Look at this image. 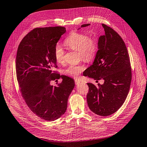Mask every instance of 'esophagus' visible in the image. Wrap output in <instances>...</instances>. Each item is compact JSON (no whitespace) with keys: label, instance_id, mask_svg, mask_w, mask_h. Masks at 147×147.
<instances>
[{"label":"esophagus","instance_id":"esophagus-1","mask_svg":"<svg viewBox=\"0 0 147 147\" xmlns=\"http://www.w3.org/2000/svg\"><path fill=\"white\" fill-rule=\"evenodd\" d=\"M81 83V81H80L79 80H75V85H79Z\"/></svg>","mask_w":147,"mask_h":147}]
</instances>
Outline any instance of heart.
<instances>
[{"label": "heart", "instance_id": "heart-1", "mask_svg": "<svg viewBox=\"0 0 147 147\" xmlns=\"http://www.w3.org/2000/svg\"><path fill=\"white\" fill-rule=\"evenodd\" d=\"M65 43L69 49L78 51L79 58L86 62L92 61L98 52V41L91 35L84 33L74 32L65 40ZM65 51L60 45H56L54 49V56L56 61L62 64L65 62ZM85 69L83 64L70 65L63 71L64 75L77 78Z\"/></svg>", "mask_w": 147, "mask_h": 147}]
</instances>
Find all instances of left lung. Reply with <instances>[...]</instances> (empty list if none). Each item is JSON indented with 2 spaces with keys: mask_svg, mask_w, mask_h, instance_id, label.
I'll return each mask as SVG.
<instances>
[{
  "mask_svg": "<svg viewBox=\"0 0 147 147\" xmlns=\"http://www.w3.org/2000/svg\"><path fill=\"white\" fill-rule=\"evenodd\" d=\"M89 24H84L86 27ZM105 35L98 40V51L93 64L84 76L104 83H88L87 102L95 114L107 117L118 111L127 97L132 79L129 54L125 42L111 27L102 24Z\"/></svg>",
  "mask_w": 147,
  "mask_h": 147,
  "instance_id": "obj_1",
  "label": "left lung"
}]
</instances>
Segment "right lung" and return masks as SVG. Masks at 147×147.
Segmentation results:
<instances>
[{
    "instance_id": "1",
    "label": "right lung",
    "mask_w": 147,
    "mask_h": 147,
    "mask_svg": "<svg viewBox=\"0 0 147 147\" xmlns=\"http://www.w3.org/2000/svg\"><path fill=\"white\" fill-rule=\"evenodd\" d=\"M64 27L37 28L22 40L16 58V72L20 91L29 109L38 117L48 121L60 118L67 108V99L74 88L73 79L60 75L54 49ZM62 77L58 86L51 81Z\"/></svg>"
}]
</instances>
